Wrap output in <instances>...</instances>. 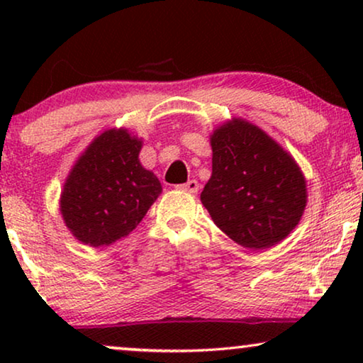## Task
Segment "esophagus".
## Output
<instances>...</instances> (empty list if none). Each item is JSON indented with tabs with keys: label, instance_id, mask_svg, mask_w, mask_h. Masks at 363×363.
I'll use <instances>...</instances> for the list:
<instances>
[{
	"label": "esophagus",
	"instance_id": "1",
	"mask_svg": "<svg viewBox=\"0 0 363 363\" xmlns=\"http://www.w3.org/2000/svg\"><path fill=\"white\" fill-rule=\"evenodd\" d=\"M177 188H178V190L186 191V193H196L198 190H200V185H198L196 180H188L186 183H183V185H178Z\"/></svg>",
	"mask_w": 363,
	"mask_h": 363
}]
</instances>
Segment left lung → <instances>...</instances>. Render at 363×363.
I'll list each match as a JSON object with an SVG mask.
<instances>
[{"instance_id":"obj_1","label":"left lung","mask_w":363,"mask_h":363,"mask_svg":"<svg viewBox=\"0 0 363 363\" xmlns=\"http://www.w3.org/2000/svg\"><path fill=\"white\" fill-rule=\"evenodd\" d=\"M211 178L201 191L215 225L247 250H266L299 225L306 178L294 158L259 127L242 118L210 135Z\"/></svg>"}]
</instances>
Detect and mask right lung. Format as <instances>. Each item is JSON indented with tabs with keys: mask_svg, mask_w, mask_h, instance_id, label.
<instances>
[{
	"mask_svg": "<svg viewBox=\"0 0 363 363\" xmlns=\"http://www.w3.org/2000/svg\"><path fill=\"white\" fill-rule=\"evenodd\" d=\"M142 140L111 128L92 140L69 172L61 215L84 245L101 247L130 235L162 193L158 178L138 160Z\"/></svg>",
	"mask_w": 363,
	"mask_h": 363,
	"instance_id": "add662e5",
	"label": "right lung"
}]
</instances>
